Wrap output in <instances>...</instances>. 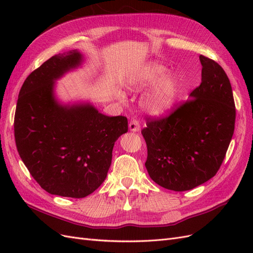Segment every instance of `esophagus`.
I'll list each match as a JSON object with an SVG mask.
<instances>
[{
	"instance_id": "esophagus-1",
	"label": "esophagus",
	"mask_w": 253,
	"mask_h": 253,
	"mask_svg": "<svg viewBox=\"0 0 253 253\" xmlns=\"http://www.w3.org/2000/svg\"><path fill=\"white\" fill-rule=\"evenodd\" d=\"M128 128H129V131H132V132H138L140 129L139 121L137 119H132L128 124Z\"/></svg>"
}]
</instances>
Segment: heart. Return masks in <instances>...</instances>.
I'll use <instances>...</instances> for the list:
<instances>
[{
	"mask_svg": "<svg viewBox=\"0 0 253 253\" xmlns=\"http://www.w3.org/2000/svg\"><path fill=\"white\" fill-rule=\"evenodd\" d=\"M167 68L156 63L149 64L141 70L132 80L133 88L147 87L158 80L142 98V108L153 115L169 113L177 100L180 85L172 74H167Z\"/></svg>",
	"mask_w": 253,
	"mask_h": 253,
	"instance_id": "obj_1",
	"label": "heart"
}]
</instances>
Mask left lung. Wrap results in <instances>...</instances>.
Wrapping results in <instances>:
<instances>
[{"instance_id":"obj_1","label":"left lung","mask_w":253,"mask_h":253,"mask_svg":"<svg viewBox=\"0 0 253 253\" xmlns=\"http://www.w3.org/2000/svg\"><path fill=\"white\" fill-rule=\"evenodd\" d=\"M202 83L190 99L165 117H147L150 177L173 191L208 181L224 162L234 132L235 104L228 76L215 61L200 56Z\"/></svg>"}]
</instances>
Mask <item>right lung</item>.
Wrapping results in <instances>:
<instances>
[{"label": "right lung", "instance_id": "right-lung-1", "mask_svg": "<svg viewBox=\"0 0 253 253\" xmlns=\"http://www.w3.org/2000/svg\"><path fill=\"white\" fill-rule=\"evenodd\" d=\"M81 60L77 50L59 53L30 74L13 122L19 155L30 175L46 192L73 198L101 186L115 141L127 132L125 116H105L90 104L61 105L55 99L53 81Z\"/></svg>", "mask_w": 253, "mask_h": 253}]
</instances>
